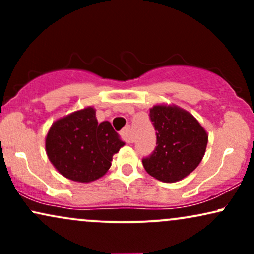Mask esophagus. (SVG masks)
<instances>
[{"label": "esophagus", "mask_w": 254, "mask_h": 254, "mask_svg": "<svg viewBox=\"0 0 254 254\" xmlns=\"http://www.w3.org/2000/svg\"><path fill=\"white\" fill-rule=\"evenodd\" d=\"M121 137L124 139L127 143H132L133 142V137L132 133H131V127L130 125H127L123 130L121 131Z\"/></svg>", "instance_id": "34e87169"}]
</instances>
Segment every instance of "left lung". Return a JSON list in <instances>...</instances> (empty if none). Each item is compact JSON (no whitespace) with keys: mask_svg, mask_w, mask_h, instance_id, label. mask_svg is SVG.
<instances>
[{"mask_svg":"<svg viewBox=\"0 0 254 254\" xmlns=\"http://www.w3.org/2000/svg\"><path fill=\"white\" fill-rule=\"evenodd\" d=\"M149 118L156 131V147L142 159L144 170L161 182H179L202 161L208 135L193 116L177 106L156 105Z\"/></svg>","mask_w":254,"mask_h":254,"instance_id":"obj_1","label":"left lung"}]
</instances>
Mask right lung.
Returning <instances> with one entry per match:
<instances>
[{"mask_svg": "<svg viewBox=\"0 0 254 254\" xmlns=\"http://www.w3.org/2000/svg\"><path fill=\"white\" fill-rule=\"evenodd\" d=\"M123 145L110 122L98 123L93 107L55 122L45 141L51 164L62 176L80 183L103 177Z\"/></svg>", "mask_w": 254, "mask_h": 254, "instance_id": "add662e5", "label": "right lung"}]
</instances>
